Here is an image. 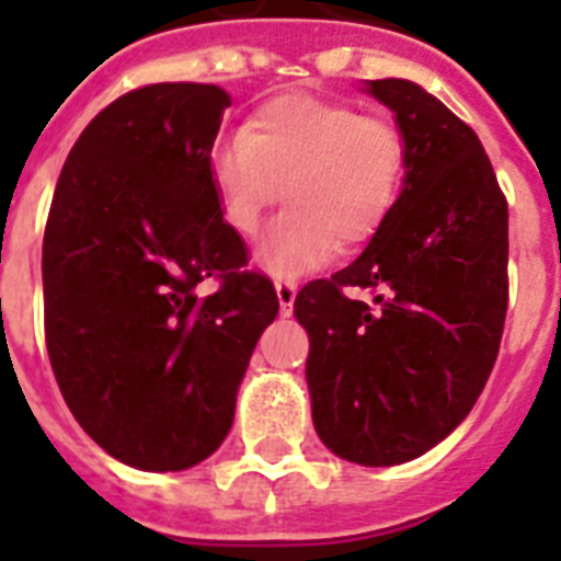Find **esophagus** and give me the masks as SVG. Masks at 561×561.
<instances>
[{
    "label": "esophagus",
    "mask_w": 561,
    "mask_h": 561,
    "mask_svg": "<svg viewBox=\"0 0 561 561\" xmlns=\"http://www.w3.org/2000/svg\"><path fill=\"white\" fill-rule=\"evenodd\" d=\"M276 297H279L282 314L294 311V299H297V285L290 279H276Z\"/></svg>",
    "instance_id": "1"
}]
</instances>
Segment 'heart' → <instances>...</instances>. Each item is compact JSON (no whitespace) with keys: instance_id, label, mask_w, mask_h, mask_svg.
<instances>
[{"instance_id":"heart-1","label":"heart","mask_w":561,"mask_h":561,"mask_svg":"<svg viewBox=\"0 0 561 561\" xmlns=\"http://www.w3.org/2000/svg\"><path fill=\"white\" fill-rule=\"evenodd\" d=\"M408 148L392 122L341 101L279 95L247 118L211 157L220 211L238 236H253L264 211L279 215L259 244L271 273L314 271L378 232L399 197Z\"/></svg>"}]
</instances>
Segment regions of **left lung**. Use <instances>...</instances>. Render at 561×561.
Wrapping results in <instances>:
<instances>
[{
    "instance_id": "obj_1",
    "label": "left lung",
    "mask_w": 561,
    "mask_h": 561,
    "mask_svg": "<svg viewBox=\"0 0 561 561\" xmlns=\"http://www.w3.org/2000/svg\"><path fill=\"white\" fill-rule=\"evenodd\" d=\"M404 136L401 192L367 250L308 282L317 436L341 460L399 466L439 445L486 387L506 320L510 211L478 134L404 78L367 81ZM376 290L373 304L345 294Z\"/></svg>"
}]
</instances>
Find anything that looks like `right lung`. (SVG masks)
Here are the masks:
<instances>
[{
	"label": "right lung",
	"mask_w": 561,
	"mask_h": 561,
	"mask_svg": "<svg viewBox=\"0 0 561 561\" xmlns=\"http://www.w3.org/2000/svg\"><path fill=\"white\" fill-rule=\"evenodd\" d=\"M232 101L151 83L92 118L43 238L46 346L78 425L125 466L183 471L227 439L273 282L220 211L211 145ZM218 275L209 298L196 285Z\"/></svg>",
	"instance_id": "add662e5"
}]
</instances>
